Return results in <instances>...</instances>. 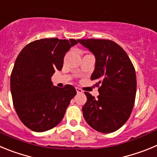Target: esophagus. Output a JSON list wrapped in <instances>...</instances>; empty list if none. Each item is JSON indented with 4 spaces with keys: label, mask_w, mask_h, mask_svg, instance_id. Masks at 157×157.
<instances>
[{
    "label": "esophagus",
    "mask_w": 157,
    "mask_h": 157,
    "mask_svg": "<svg viewBox=\"0 0 157 157\" xmlns=\"http://www.w3.org/2000/svg\"><path fill=\"white\" fill-rule=\"evenodd\" d=\"M76 91H77V94H82L83 93V91L80 88H79V87H76Z\"/></svg>",
    "instance_id": "1"
}]
</instances>
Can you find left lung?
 Instances as JSON below:
<instances>
[{
    "mask_svg": "<svg viewBox=\"0 0 157 157\" xmlns=\"http://www.w3.org/2000/svg\"><path fill=\"white\" fill-rule=\"evenodd\" d=\"M78 42L95 57L91 79L99 86L98 98L84 92V119L97 131L113 132L126 123L133 109L137 87L134 66L124 49L112 40L84 39Z\"/></svg>",
    "mask_w": 157,
    "mask_h": 157,
    "instance_id": "8db88e82",
    "label": "left lung"
}]
</instances>
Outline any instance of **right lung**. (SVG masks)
<instances>
[{
	"mask_svg": "<svg viewBox=\"0 0 157 157\" xmlns=\"http://www.w3.org/2000/svg\"><path fill=\"white\" fill-rule=\"evenodd\" d=\"M77 43L73 39H40L24 47L17 57L10 79L11 93L19 119L32 131L43 132L58 125L77 94L72 85H53L52 77L62 70L65 55Z\"/></svg>",
	"mask_w": 157,
	"mask_h": 157,
	"instance_id": "add662e5",
	"label": "right lung"
}]
</instances>
